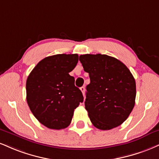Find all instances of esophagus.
<instances>
[{"mask_svg": "<svg viewBox=\"0 0 159 159\" xmlns=\"http://www.w3.org/2000/svg\"><path fill=\"white\" fill-rule=\"evenodd\" d=\"M80 89H81V91L82 92V93H83V95H84L85 94V87H81L80 88Z\"/></svg>", "mask_w": 159, "mask_h": 159, "instance_id": "esophagus-1", "label": "esophagus"}]
</instances>
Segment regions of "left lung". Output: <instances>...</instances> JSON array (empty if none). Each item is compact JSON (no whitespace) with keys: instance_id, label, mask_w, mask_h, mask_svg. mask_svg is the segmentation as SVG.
Wrapping results in <instances>:
<instances>
[{"instance_id":"left-lung-1","label":"left lung","mask_w":159,"mask_h":159,"mask_svg":"<svg viewBox=\"0 0 159 159\" xmlns=\"http://www.w3.org/2000/svg\"><path fill=\"white\" fill-rule=\"evenodd\" d=\"M79 61L90 78L84 104L92 124L102 130L118 127L135 106L134 77L125 64L109 55H81Z\"/></svg>"}]
</instances>
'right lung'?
Here are the masks:
<instances>
[{
  "mask_svg": "<svg viewBox=\"0 0 159 159\" xmlns=\"http://www.w3.org/2000/svg\"><path fill=\"white\" fill-rule=\"evenodd\" d=\"M78 61L77 54L47 57L32 70L26 80V101L40 123L53 129L67 127L75 109L83 102L81 91L70 72Z\"/></svg>",
  "mask_w": 159,
  "mask_h": 159,
  "instance_id": "add662e5",
  "label": "right lung"
}]
</instances>
